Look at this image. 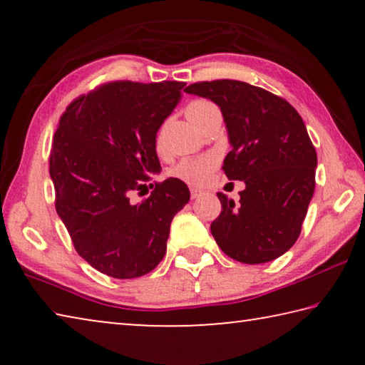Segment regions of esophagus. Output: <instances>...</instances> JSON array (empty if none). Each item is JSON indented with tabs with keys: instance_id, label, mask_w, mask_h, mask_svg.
Segmentation results:
<instances>
[{
	"instance_id": "obj_1",
	"label": "esophagus",
	"mask_w": 365,
	"mask_h": 365,
	"mask_svg": "<svg viewBox=\"0 0 365 365\" xmlns=\"http://www.w3.org/2000/svg\"><path fill=\"white\" fill-rule=\"evenodd\" d=\"M190 195H191V197H193V200H196V197H200L202 195V191L197 190V188H191Z\"/></svg>"
}]
</instances>
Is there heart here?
Segmentation results:
<instances>
[{"instance_id": "1", "label": "heart", "mask_w": 365, "mask_h": 365, "mask_svg": "<svg viewBox=\"0 0 365 365\" xmlns=\"http://www.w3.org/2000/svg\"><path fill=\"white\" fill-rule=\"evenodd\" d=\"M217 109L215 104L207 100H195L191 101L187 108H185V114H187L188 120L196 125V122L205 117L209 110ZM154 148L158 153H163V130L156 133V140H154ZM215 168V160L209 156L202 158H185L170 169V175L178 178L188 185H195V187H201L205 185L209 177H211L212 170Z\"/></svg>"}]
</instances>
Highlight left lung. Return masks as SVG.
I'll use <instances>...</instances> for the list:
<instances>
[{
    "label": "left lung",
    "instance_id": "left-lung-1",
    "mask_svg": "<svg viewBox=\"0 0 365 365\" xmlns=\"http://www.w3.org/2000/svg\"><path fill=\"white\" fill-rule=\"evenodd\" d=\"M185 91L220 108L232 145L222 170L228 180L245 183L237 206L217 193L222 211L211 224L215 243L243 264L285 255L299 237L316 188L317 153L298 110L238 80L197 82Z\"/></svg>",
    "mask_w": 365,
    "mask_h": 365
}]
</instances>
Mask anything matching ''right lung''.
<instances>
[{"instance_id": "obj_1", "label": "right lung", "mask_w": 365, "mask_h": 365, "mask_svg": "<svg viewBox=\"0 0 365 365\" xmlns=\"http://www.w3.org/2000/svg\"><path fill=\"white\" fill-rule=\"evenodd\" d=\"M183 82L117 80L73 100L49 154L56 212L91 267L114 279L151 272L168 248L170 222L190 190L178 178L132 205L130 193L160 172L154 140L182 96Z\"/></svg>"}]
</instances>
